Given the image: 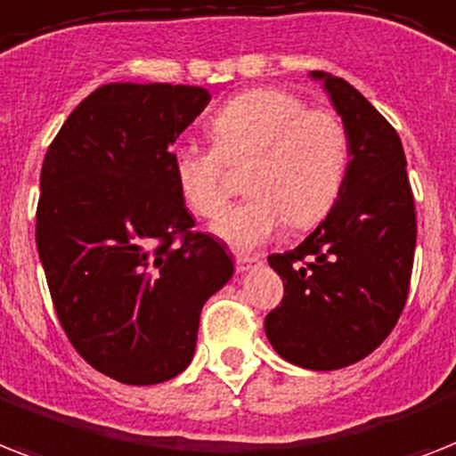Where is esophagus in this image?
<instances>
[{
  "instance_id": "obj_1",
  "label": "esophagus",
  "mask_w": 456,
  "mask_h": 456,
  "mask_svg": "<svg viewBox=\"0 0 456 456\" xmlns=\"http://www.w3.org/2000/svg\"><path fill=\"white\" fill-rule=\"evenodd\" d=\"M260 257L257 255H236L234 257V266H236V272H248L250 266H257L260 265Z\"/></svg>"
}]
</instances>
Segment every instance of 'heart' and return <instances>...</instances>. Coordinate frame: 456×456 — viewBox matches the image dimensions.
Masks as SVG:
<instances>
[{"instance_id":"b5f03b06","label":"heart","mask_w":456,"mask_h":456,"mask_svg":"<svg viewBox=\"0 0 456 456\" xmlns=\"http://www.w3.org/2000/svg\"><path fill=\"white\" fill-rule=\"evenodd\" d=\"M213 147L173 150V177L196 217L227 208L229 170L243 168L246 201L216 224L217 236L253 250L281 227L306 229L323 220L342 194L349 170V133L342 117L283 88L234 95L208 121Z\"/></svg>"}]
</instances>
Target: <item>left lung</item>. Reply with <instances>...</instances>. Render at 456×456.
Here are the masks:
<instances>
[{
  "instance_id": "left-lung-1",
  "label": "left lung",
  "mask_w": 456,
  "mask_h": 456,
  "mask_svg": "<svg viewBox=\"0 0 456 456\" xmlns=\"http://www.w3.org/2000/svg\"><path fill=\"white\" fill-rule=\"evenodd\" d=\"M349 133L342 194L297 248L269 255L283 299L265 332L309 370L358 362L394 330L408 302L417 216L398 133L342 77L314 72Z\"/></svg>"
}]
</instances>
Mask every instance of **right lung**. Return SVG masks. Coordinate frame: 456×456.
Here are the masks:
<instances>
[{"label": "right lung", "mask_w": 456, "mask_h": 456, "mask_svg": "<svg viewBox=\"0 0 456 456\" xmlns=\"http://www.w3.org/2000/svg\"><path fill=\"white\" fill-rule=\"evenodd\" d=\"M201 86L105 84L48 144L37 250L77 354L121 384L180 375L206 299L234 262L194 220L173 177V142L203 112Z\"/></svg>", "instance_id": "right-lung-1"}]
</instances>
